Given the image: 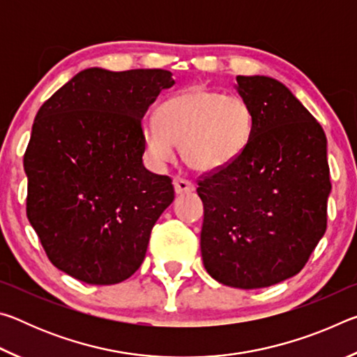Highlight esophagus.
Here are the masks:
<instances>
[{
    "label": "esophagus",
    "mask_w": 357,
    "mask_h": 357,
    "mask_svg": "<svg viewBox=\"0 0 357 357\" xmlns=\"http://www.w3.org/2000/svg\"><path fill=\"white\" fill-rule=\"evenodd\" d=\"M173 185H174V192H176V195H184V193H190L195 190V187H193L190 181L183 179V178L174 179Z\"/></svg>",
    "instance_id": "esophagus-1"
}]
</instances>
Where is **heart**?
Listing matches in <instances>:
<instances>
[{
    "label": "heart",
    "instance_id": "b5f03b06",
    "mask_svg": "<svg viewBox=\"0 0 357 357\" xmlns=\"http://www.w3.org/2000/svg\"><path fill=\"white\" fill-rule=\"evenodd\" d=\"M253 113L239 96H223L203 86L173 94L142 124L143 148L154 167L181 157L193 170L214 173L243 154L252 135Z\"/></svg>",
    "mask_w": 357,
    "mask_h": 357
}]
</instances>
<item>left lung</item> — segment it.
I'll use <instances>...</instances> for the list:
<instances>
[{
    "instance_id": "1",
    "label": "left lung",
    "mask_w": 357,
    "mask_h": 357,
    "mask_svg": "<svg viewBox=\"0 0 357 357\" xmlns=\"http://www.w3.org/2000/svg\"><path fill=\"white\" fill-rule=\"evenodd\" d=\"M234 88L252 108V135L231 165L198 183L204 206L200 247L213 279L255 289L298 274L323 238L328 140L275 78L238 75Z\"/></svg>"
}]
</instances>
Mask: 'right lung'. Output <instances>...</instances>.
<instances>
[{"label":"right lung","instance_id":"right-lung-1","mask_svg":"<svg viewBox=\"0 0 357 357\" xmlns=\"http://www.w3.org/2000/svg\"><path fill=\"white\" fill-rule=\"evenodd\" d=\"M173 84L162 69L89 68L36 114L23 157L28 220L53 266L74 279L114 285L142 266L174 200L172 179L143 165L142 118Z\"/></svg>","mask_w":357,"mask_h":357}]
</instances>
